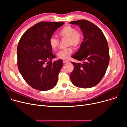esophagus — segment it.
I'll list each match as a JSON object with an SVG mask.
<instances>
[{"mask_svg": "<svg viewBox=\"0 0 127 127\" xmlns=\"http://www.w3.org/2000/svg\"><path fill=\"white\" fill-rule=\"evenodd\" d=\"M63 63H66L69 62V61H68V60H63Z\"/></svg>", "mask_w": 127, "mask_h": 127, "instance_id": "34e87169", "label": "esophagus"}]
</instances>
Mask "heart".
Returning <instances> with one entry per match:
<instances>
[{
  "label": "heart",
  "mask_w": 127,
  "mask_h": 127,
  "mask_svg": "<svg viewBox=\"0 0 127 127\" xmlns=\"http://www.w3.org/2000/svg\"><path fill=\"white\" fill-rule=\"evenodd\" d=\"M58 34L61 38H67V46H72L74 47H77L82 41L83 35L82 33L77 31L75 27L70 25L64 26L60 30ZM49 44L52 49L56 50L59 46V40L55 36H51L49 39ZM72 51L71 47H69L60 50L58 53L57 56L60 59H66L69 58Z\"/></svg>",
  "instance_id": "1"
}]
</instances>
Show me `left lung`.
I'll list each match as a JSON object with an SVG mask.
<instances>
[{
  "label": "left lung",
  "instance_id": "8db88e82",
  "mask_svg": "<svg viewBox=\"0 0 127 127\" xmlns=\"http://www.w3.org/2000/svg\"><path fill=\"white\" fill-rule=\"evenodd\" d=\"M78 25L84 35L79 49L71 57L82 61L71 62L74 66L70 74L71 82L77 87L87 89L99 83L104 76L109 63L107 41L100 29L85 19L70 22Z\"/></svg>",
  "mask_w": 127,
  "mask_h": 127
}]
</instances>
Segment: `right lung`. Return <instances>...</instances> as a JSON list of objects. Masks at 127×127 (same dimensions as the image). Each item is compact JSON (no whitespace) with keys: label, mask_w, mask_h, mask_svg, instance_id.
<instances>
[{"label":"right lung","mask_w":127,"mask_h":127,"mask_svg":"<svg viewBox=\"0 0 127 127\" xmlns=\"http://www.w3.org/2000/svg\"><path fill=\"white\" fill-rule=\"evenodd\" d=\"M64 22H41L27 30L21 37L17 48V65L26 82L32 88L45 91L57 84L63 66L60 59L54 62L49 39Z\"/></svg>","instance_id":"right-lung-1"}]
</instances>
